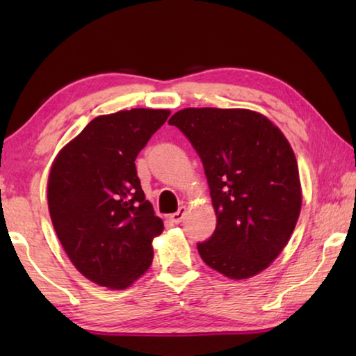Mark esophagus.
Wrapping results in <instances>:
<instances>
[{"label":"esophagus","instance_id":"1","mask_svg":"<svg viewBox=\"0 0 356 356\" xmlns=\"http://www.w3.org/2000/svg\"><path fill=\"white\" fill-rule=\"evenodd\" d=\"M185 207H180L176 213H172L170 218H171V221L174 222V225H179V222H182V220H184V216H185Z\"/></svg>","mask_w":356,"mask_h":356}]
</instances>
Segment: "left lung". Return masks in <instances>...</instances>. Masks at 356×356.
Instances as JSON below:
<instances>
[{"label": "left lung", "instance_id": "obj_1", "mask_svg": "<svg viewBox=\"0 0 356 356\" xmlns=\"http://www.w3.org/2000/svg\"><path fill=\"white\" fill-rule=\"evenodd\" d=\"M206 171L215 232L197 251L232 280L262 272L291 238L301 209L298 165L281 130L250 110L185 108L170 119Z\"/></svg>", "mask_w": 356, "mask_h": 356}]
</instances>
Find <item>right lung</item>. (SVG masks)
Segmentation results:
<instances>
[{"label": "right lung", "instance_id": "obj_1", "mask_svg": "<svg viewBox=\"0 0 356 356\" xmlns=\"http://www.w3.org/2000/svg\"><path fill=\"white\" fill-rule=\"evenodd\" d=\"M168 116L134 108L95 118L51 166L53 227L72 264L95 284L125 289L152 264L163 221L146 201L135 160Z\"/></svg>", "mask_w": 356, "mask_h": 356}]
</instances>
